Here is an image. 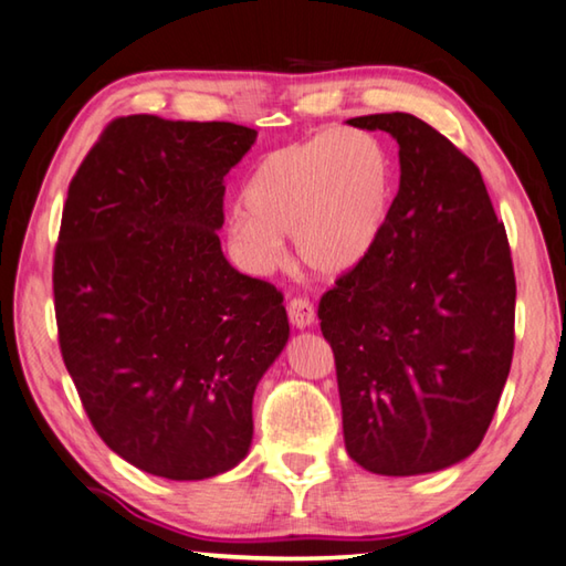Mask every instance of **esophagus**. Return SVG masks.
Returning a JSON list of instances; mask_svg holds the SVG:
<instances>
[{"label":"esophagus","mask_w":566,"mask_h":566,"mask_svg":"<svg viewBox=\"0 0 566 566\" xmlns=\"http://www.w3.org/2000/svg\"><path fill=\"white\" fill-rule=\"evenodd\" d=\"M287 317H291V323L297 329H305L315 323V307L311 301H305V297H293V301L287 303Z\"/></svg>","instance_id":"1"}]
</instances>
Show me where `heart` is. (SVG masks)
Masks as SVG:
<instances>
[{"mask_svg": "<svg viewBox=\"0 0 566 566\" xmlns=\"http://www.w3.org/2000/svg\"><path fill=\"white\" fill-rule=\"evenodd\" d=\"M394 201V163L379 137L325 130L261 157L229 211L227 239L251 273L285 259V237L307 269L343 275L377 249Z\"/></svg>", "mask_w": 566, "mask_h": 566, "instance_id": "1", "label": "heart"}]
</instances>
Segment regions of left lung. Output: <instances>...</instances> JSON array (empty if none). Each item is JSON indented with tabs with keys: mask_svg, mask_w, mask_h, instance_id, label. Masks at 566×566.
<instances>
[{
	"mask_svg": "<svg viewBox=\"0 0 566 566\" xmlns=\"http://www.w3.org/2000/svg\"><path fill=\"white\" fill-rule=\"evenodd\" d=\"M399 145V191L377 249L319 301L352 461L423 475L488 431L515 347L505 227L471 159L416 115L352 117Z\"/></svg>",
	"mask_w": 566,
	"mask_h": 566,
	"instance_id": "left-lung-1",
	"label": "left lung"
}]
</instances>
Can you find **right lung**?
<instances>
[{
	"instance_id": "obj_1",
	"label": "right lung",
	"mask_w": 566,
	"mask_h": 566,
	"mask_svg": "<svg viewBox=\"0 0 566 566\" xmlns=\"http://www.w3.org/2000/svg\"><path fill=\"white\" fill-rule=\"evenodd\" d=\"M255 130L117 117L69 187L53 261L59 343L101 439L140 471L205 481L253 439L283 352V295L227 261L223 177Z\"/></svg>"
}]
</instances>
